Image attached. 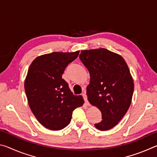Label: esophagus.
I'll return each instance as SVG.
<instances>
[{"label":"esophagus","mask_w":157,"mask_h":157,"mask_svg":"<svg viewBox=\"0 0 157 157\" xmlns=\"http://www.w3.org/2000/svg\"><path fill=\"white\" fill-rule=\"evenodd\" d=\"M82 96H83L84 100L85 101V103H86V105H90V103L89 102L88 99H87V96H86V92H84L83 94H82Z\"/></svg>","instance_id":"34e87169"}]
</instances>
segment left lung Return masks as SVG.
Masks as SVG:
<instances>
[{"label":"left lung","mask_w":157,"mask_h":157,"mask_svg":"<svg viewBox=\"0 0 157 157\" xmlns=\"http://www.w3.org/2000/svg\"><path fill=\"white\" fill-rule=\"evenodd\" d=\"M79 59L90 73L89 102L102 113V120L95 127L107 131L118 123L131 105L134 81L129 69L122 56L105 48L82 50Z\"/></svg>","instance_id":"8db88e82"}]
</instances>
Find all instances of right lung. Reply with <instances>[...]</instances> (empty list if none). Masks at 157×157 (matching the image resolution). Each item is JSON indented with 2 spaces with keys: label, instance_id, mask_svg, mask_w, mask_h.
Wrapping results in <instances>:
<instances>
[{
  "label": "right lung",
  "instance_id": "obj_1",
  "mask_svg": "<svg viewBox=\"0 0 157 157\" xmlns=\"http://www.w3.org/2000/svg\"><path fill=\"white\" fill-rule=\"evenodd\" d=\"M79 51L53 52L37 57L29 67L24 83L30 108L39 123L50 130H60L70 123L72 113L82 107V95H75L62 74Z\"/></svg>",
  "mask_w": 157,
  "mask_h": 157
}]
</instances>
